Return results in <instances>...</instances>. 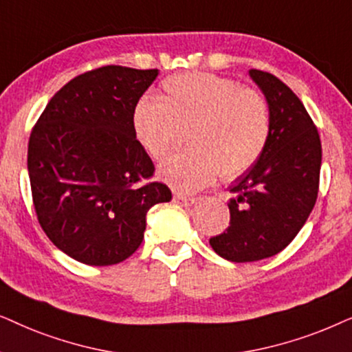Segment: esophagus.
Here are the masks:
<instances>
[{"label": "esophagus", "instance_id": "1", "mask_svg": "<svg viewBox=\"0 0 352 352\" xmlns=\"http://www.w3.org/2000/svg\"><path fill=\"white\" fill-rule=\"evenodd\" d=\"M173 203L188 208V206H193L196 203V198H190V196H184V195H175L173 196Z\"/></svg>", "mask_w": 352, "mask_h": 352}]
</instances>
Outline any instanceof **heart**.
Returning a JSON list of instances; mask_svg holds the SVG:
<instances>
[{
  "mask_svg": "<svg viewBox=\"0 0 352 352\" xmlns=\"http://www.w3.org/2000/svg\"><path fill=\"white\" fill-rule=\"evenodd\" d=\"M161 98L135 102L132 129L140 146L154 159L166 157L188 127L190 149L159 166L173 190L196 191L217 173L235 179L254 166L269 143L270 106L257 90L208 72L177 74L162 82Z\"/></svg>",
  "mask_w": 352,
  "mask_h": 352,
  "instance_id": "b5f03b06",
  "label": "heart"
}]
</instances>
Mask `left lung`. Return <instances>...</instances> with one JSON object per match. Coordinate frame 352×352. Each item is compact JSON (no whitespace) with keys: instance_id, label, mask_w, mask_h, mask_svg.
Returning <instances> with one entry per match:
<instances>
[{"instance_id":"8db88e82","label":"left lung","mask_w":352,"mask_h":352,"mask_svg":"<svg viewBox=\"0 0 352 352\" xmlns=\"http://www.w3.org/2000/svg\"><path fill=\"white\" fill-rule=\"evenodd\" d=\"M251 80L269 101V143L254 166L228 186L230 227L210 238L212 250L232 262L278 254L312 212L322 166L320 137L301 100L275 75L251 69Z\"/></svg>"}]
</instances>
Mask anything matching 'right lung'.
Listing matches in <instances>:
<instances>
[{
	"mask_svg": "<svg viewBox=\"0 0 352 352\" xmlns=\"http://www.w3.org/2000/svg\"><path fill=\"white\" fill-rule=\"evenodd\" d=\"M159 70L106 65L51 98L32 130L27 168L36 217L53 245L87 265L119 264L142 245L148 210L172 199L132 129L135 102Z\"/></svg>",
	"mask_w": 352,
	"mask_h": 352,
	"instance_id": "1",
	"label": "right lung"
}]
</instances>
